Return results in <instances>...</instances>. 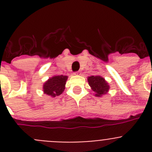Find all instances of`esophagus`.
Segmentation results:
<instances>
[{"label":"esophagus","instance_id":"1","mask_svg":"<svg viewBox=\"0 0 152 152\" xmlns=\"http://www.w3.org/2000/svg\"><path fill=\"white\" fill-rule=\"evenodd\" d=\"M74 75H80V72H75V73H74Z\"/></svg>","mask_w":152,"mask_h":152}]
</instances>
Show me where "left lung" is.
<instances>
[{
    "label": "left lung",
    "mask_w": 152,
    "mask_h": 152,
    "mask_svg": "<svg viewBox=\"0 0 152 152\" xmlns=\"http://www.w3.org/2000/svg\"><path fill=\"white\" fill-rule=\"evenodd\" d=\"M87 80L92 90L96 93L95 96H101L108 91L109 86L103 77L100 76H91Z\"/></svg>",
    "instance_id": "left-lung-1"
}]
</instances>
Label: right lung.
I'll return each mask as SVG.
<instances>
[{"mask_svg":"<svg viewBox=\"0 0 152 152\" xmlns=\"http://www.w3.org/2000/svg\"><path fill=\"white\" fill-rule=\"evenodd\" d=\"M67 78L68 77L65 75H58L50 78L44 84V93L53 97L62 94L65 90Z\"/></svg>","mask_w":152,"mask_h":152,"instance_id":"right-lung-1","label":"right lung"}]
</instances>
